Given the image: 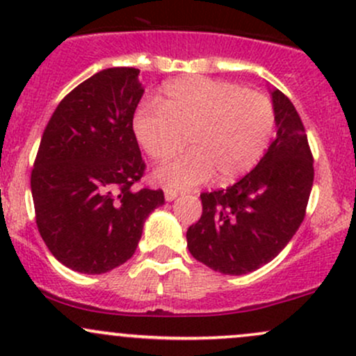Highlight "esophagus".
I'll return each instance as SVG.
<instances>
[{
	"mask_svg": "<svg viewBox=\"0 0 356 356\" xmlns=\"http://www.w3.org/2000/svg\"><path fill=\"white\" fill-rule=\"evenodd\" d=\"M163 196H165V201H174V199H177V193L175 191H170V189H165V193H163Z\"/></svg>",
	"mask_w": 356,
	"mask_h": 356,
	"instance_id": "esophagus-1",
	"label": "esophagus"
}]
</instances>
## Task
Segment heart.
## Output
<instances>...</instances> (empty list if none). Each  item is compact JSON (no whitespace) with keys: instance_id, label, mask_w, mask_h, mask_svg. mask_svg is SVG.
<instances>
[{"instance_id":"1","label":"heart","mask_w":356,"mask_h":356,"mask_svg":"<svg viewBox=\"0 0 356 356\" xmlns=\"http://www.w3.org/2000/svg\"><path fill=\"white\" fill-rule=\"evenodd\" d=\"M157 104L135 113L134 131L155 162L177 155L187 136L189 154L155 172V181L170 191L204 184L214 174L222 184L247 174L275 127L268 97L226 81L181 77L163 86Z\"/></svg>"}]
</instances>
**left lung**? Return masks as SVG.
Instances as JSON below:
<instances>
[{
	"label": "left lung",
	"mask_w": 356,
	"mask_h": 356,
	"mask_svg": "<svg viewBox=\"0 0 356 356\" xmlns=\"http://www.w3.org/2000/svg\"><path fill=\"white\" fill-rule=\"evenodd\" d=\"M275 140L236 184L202 193V214L187 229L194 259L225 275H243L275 259L304 220L314 181L306 130L294 104L270 89Z\"/></svg>",
	"instance_id": "left-lung-1"
}]
</instances>
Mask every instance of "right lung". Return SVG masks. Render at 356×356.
Returning a JSON list of instances; mask_svg holds the SVG:
<instances>
[{"label":"right lung","mask_w":356,"mask_h":356,"mask_svg":"<svg viewBox=\"0 0 356 356\" xmlns=\"http://www.w3.org/2000/svg\"><path fill=\"white\" fill-rule=\"evenodd\" d=\"M135 67L96 72L58 103L32 170L37 226L52 255L104 273L135 253L162 191L134 189L145 170L134 131L143 89Z\"/></svg>","instance_id":"1"}]
</instances>
